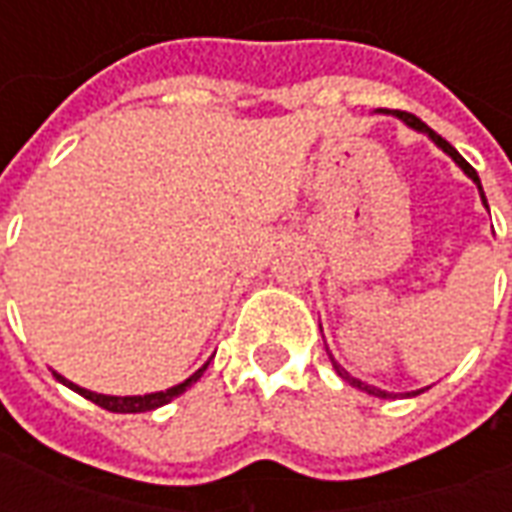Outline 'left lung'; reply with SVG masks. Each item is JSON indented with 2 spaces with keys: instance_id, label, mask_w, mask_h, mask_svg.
I'll return each instance as SVG.
<instances>
[{
  "instance_id": "obj_1",
  "label": "left lung",
  "mask_w": 512,
  "mask_h": 512,
  "mask_svg": "<svg viewBox=\"0 0 512 512\" xmlns=\"http://www.w3.org/2000/svg\"><path fill=\"white\" fill-rule=\"evenodd\" d=\"M378 115L397 117V120H403V123H406L408 128H414V131H419V134L428 136L433 145L439 147V150H444V153H447V156H450L452 161H455V164H458V167L463 169V175H466V178H472V183H474V186H477V191H480V200H483L485 211H488V200H485L483 183H480V178H477V172H474L472 164H469V161H466V158H463L461 153H458V150H455V147H452L450 142H447V139H441V136L436 134L433 128H428V126H425V123H422V120H419V117L408 115V112H389V109H378ZM326 351H329V348H326ZM329 356H332V354H329ZM332 365H334V370H337V376L343 378L345 384L356 386V389H362V392H367V395H373V397H395V392H386V389H381V386H373V384H367V381H362V378L351 376V373H348V370H345L343 365H337V362H334V356H332ZM425 389H428V386H425ZM425 389H414V392H403V395L414 397V395H419V392H425Z\"/></svg>"
}]
</instances>
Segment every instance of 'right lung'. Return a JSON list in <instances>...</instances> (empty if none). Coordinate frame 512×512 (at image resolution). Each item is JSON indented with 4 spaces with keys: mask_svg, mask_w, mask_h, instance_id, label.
<instances>
[{
    "mask_svg": "<svg viewBox=\"0 0 512 512\" xmlns=\"http://www.w3.org/2000/svg\"><path fill=\"white\" fill-rule=\"evenodd\" d=\"M208 362H211V359H208ZM208 362H205L200 370H194V373H191L186 381H180V384L169 386V389H161V392H147V395L120 397V395H101V392H90V389H84V386L73 384V381H68L65 376H60L57 370H54V378H57L60 384L68 386V389H73V392H79L82 397H87V400H93L95 406L106 408V411H115V414H142V411H153V408L167 406L169 400H175V397L183 395V392H186L191 384H197L202 373H205Z\"/></svg>",
    "mask_w": 512,
    "mask_h": 512,
    "instance_id": "right-lung-1",
    "label": "right lung"
}]
</instances>
